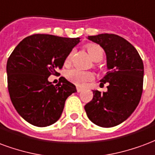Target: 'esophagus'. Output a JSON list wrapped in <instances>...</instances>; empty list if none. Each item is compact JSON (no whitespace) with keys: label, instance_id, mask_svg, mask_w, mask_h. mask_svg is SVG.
<instances>
[{"label":"esophagus","instance_id":"34e87169","mask_svg":"<svg viewBox=\"0 0 155 155\" xmlns=\"http://www.w3.org/2000/svg\"><path fill=\"white\" fill-rule=\"evenodd\" d=\"M77 91H78V92H82L83 90L82 88H80V87H77Z\"/></svg>","mask_w":155,"mask_h":155}]
</instances>
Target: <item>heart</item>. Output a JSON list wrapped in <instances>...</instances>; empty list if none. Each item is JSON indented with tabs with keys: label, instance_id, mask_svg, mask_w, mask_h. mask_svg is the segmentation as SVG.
Returning a JSON list of instances; mask_svg holds the SVG:
<instances>
[{
	"label": "heart",
	"instance_id": "obj_1",
	"mask_svg": "<svg viewBox=\"0 0 155 155\" xmlns=\"http://www.w3.org/2000/svg\"><path fill=\"white\" fill-rule=\"evenodd\" d=\"M87 51L88 53L90 58L93 61L99 58L103 57V51L101 47H99L97 45H88L87 47ZM70 57L71 55L67 58L66 63H68V61L70 60ZM67 76L69 78V80L78 86H83L86 82L91 81V79L93 78L92 73H88V72H83L78 69L70 70L67 74Z\"/></svg>",
	"mask_w": 155,
	"mask_h": 155
}]
</instances>
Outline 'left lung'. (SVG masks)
I'll return each instance as SVG.
<instances>
[{"mask_svg": "<svg viewBox=\"0 0 155 155\" xmlns=\"http://www.w3.org/2000/svg\"><path fill=\"white\" fill-rule=\"evenodd\" d=\"M87 39L103 48L108 72L100 80L107 82V91L93 90V98L86 104L87 117L95 125L113 127L125 121L140 101L143 91L144 64L133 45L113 34H100Z\"/></svg>", "mask_w": 155, "mask_h": 155, "instance_id": "obj_1", "label": "left lung"}]
</instances>
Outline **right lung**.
<instances>
[{
  "instance_id": "right-lung-1",
  "label": "right lung",
  "mask_w": 155,
  "mask_h": 155,
  "mask_svg": "<svg viewBox=\"0 0 155 155\" xmlns=\"http://www.w3.org/2000/svg\"><path fill=\"white\" fill-rule=\"evenodd\" d=\"M80 38L34 35L20 41L6 64L8 90L13 106L27 122L38 127L60 118L67 98L75 85L61 78L56 86L48 80L61 69Z\"/></svg>"
}]
</instances>
